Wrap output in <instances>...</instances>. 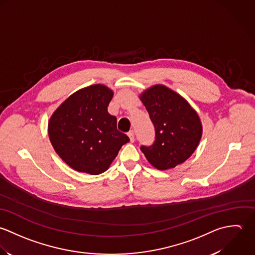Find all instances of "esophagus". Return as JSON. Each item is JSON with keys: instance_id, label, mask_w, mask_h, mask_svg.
I'll return each mask as SVG.
<instances>
[{"instance_id": "1", "label": "esophagus", "mask_w": 255, "mask_h": 255, "mask_svg": "<svg viewBox=\"0 0 255 255\" xmlns=\"http://www.w3.org/2000/svg\"><path fill=\"white\" fill-rule=\"evenodd\" d=\"M128 136H129V138H130V142H131V143H133V142L135 141V135H134V132H133V131H130V132L128 133Z\"/></svg>"}]
</instances>
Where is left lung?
Listing matches in <instances>:
<instances>
[{
	"label": "left lung",
	"instance_id": "1",
	"mask_svg": "<svg viewBox=\"0 0 255 255\" xmlns=\"http://www.w3.org/2000/svg\"><path fill=\"white\" fill-rule=\"evenodd\" d=\"M154 127L151 146H141L157 169L172 168L185 161L196 150L202 125L196 111L182 97L162 85L148 89L141 96Z\"/></svg>",
	"mask_w": 255,
	"mask_h": 255
}]
</instances>
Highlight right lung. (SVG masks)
<instances>
[{
  "label": "right lung",
  "instance_id": "add662e5",
  "mask_svg": "<svg viewBox=\"0 0 255 255\" xmlns=\"http://www.w3.org/2000/svg\"><path fill=\"white\" fill-rule=\"evenodd\" d=\"M111 90L94 85L63 102L48 124L52 146L60 157L80 172H104L129 137L117 130V119L108 113Z\"/></svg>",
  "mask_w": 255,
  "mask_h": 255
}]
</instances>
